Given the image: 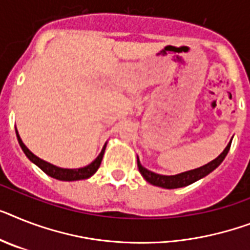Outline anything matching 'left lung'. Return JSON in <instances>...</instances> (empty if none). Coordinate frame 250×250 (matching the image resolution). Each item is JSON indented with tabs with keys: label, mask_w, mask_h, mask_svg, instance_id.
Masks as SVG:
<instances>
[{
	"label": "left lung",
	"mask_w": 250,
	"mask_h": 250,
	"mask_svg": "<svg viewBox=\"0 0 250 250\" xmlns=\"http://www.w3.org/2000/svg\"><path fill=\"white\" fill-rule=\"evenodd\" d=\"M230 146H231V142L228 144V147L225 148L224 152H222L217 158H214L213 161H211L209 164L204 165V166L199 167V168H195V170L187 171V172H183V174L179 175H172V176H165V175H158L154 174L152 171L147 170L146 167H143L140 165L139 158H138V168H139V172L143 175V177L148 183H150L152 185H156V187L165 188V189H176V188H183L187 187V185H190L193 183H195L197 180L202 179V177L207 176L209 172L216 168L218 165L221 164L224 158L226 157L229 149H230Z\"/></svg>",
	"instance_id": "obj_1"
}]
</instances>
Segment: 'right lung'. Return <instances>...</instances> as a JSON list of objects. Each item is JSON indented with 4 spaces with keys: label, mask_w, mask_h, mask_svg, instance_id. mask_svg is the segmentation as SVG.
Here are the masks:
<instances>
[{
    "label": "right lung",
    "mask_w": 250,
    "mask_h": 250,
    "mask_svg": "<svg viewBox=\"0 0 250 250\" xmlns=\"http://www.w3.org/2000/svg\"><path fill=\"white\" fill-rule=\"evenodd\" d=\"M16 137H18L19 144H20L21 149L24 150V153L26 154V157L32 161L33 164H36L41 170L44 171V172H46L47 175H49L51 177H55V179H57V180H63V181L83 180V179H88V177L92 176V175L98 170V167H100L101 162H102L104 148H106V146H104L102 152L100 153V156L93 161L90 165L83 167V168H74V170H71V168H61V167L53 166V165L48 164V162H46V161L38 158L25 147V144L22 143V140L20 139V137H19L18 131H16Z\"/></svg>",
    "instance_id": "right-lung-1"
}]
</instances>
